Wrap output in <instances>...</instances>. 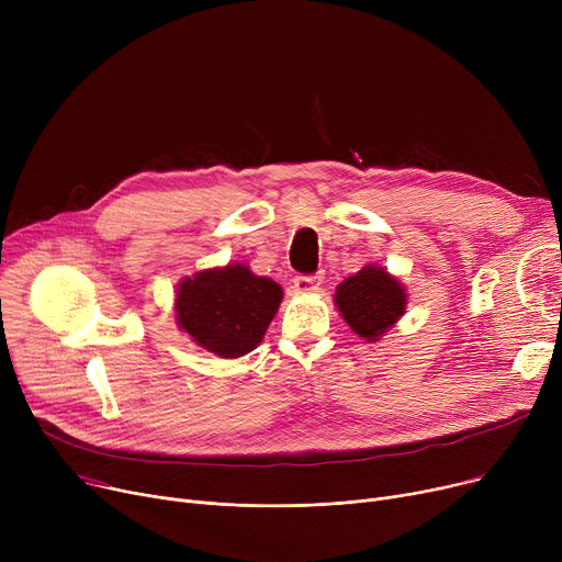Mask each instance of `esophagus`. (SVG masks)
I'll return each instance as SVG.
<instances>
[{
	"label": "esophagus",
	"instance_id": "34e87169",
	"mask_svg": "<svg viewBox=\"0 0 562 562\" xmlns=\"http://www.w3.org/2000/svg\"><path fill=\"white\" fill-rule=\"evenodd\" d=\"M321 282H323L321 276H296L293 278V289L299 293H312V291H318Z\"/></svg>",
	"mask_w": 562,
	"mask_h": 562
}]
</instances>
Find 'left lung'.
<instances>
[{
  "label": "left lung",
  "instance_id": "left-lung-1",
  "mask_svg": "<svg viewBox=\"0 0 562 562\" xmlns=\"http://www.w3.org/2000/svg\"><path fill=\"white\" fill-rule=\"evenodd\" d=\"M335 303L352 333L367 341H378L405 314L407 296L394 276L367 263L337 286Z\"/></svg>",
  "mask_w": 562,
  "mask_h": 562
}]
</instances>
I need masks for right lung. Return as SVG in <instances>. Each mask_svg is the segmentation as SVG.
Returning a JSON list of instances; mask_svg holds the SVG:
<instances>
[{
  "label": "right lung",
  "instance_id": "obj_1",
  "mask_svg": "<svg viewBox=\"0 0 562 562\" xmlns=\"http://www.w3.org/2000/svg\"><path fill=\"white\" fill-rule=\"evenodd\" d=\"M282 303V286L244 263L206 269L177 286L175 314L200 348L218 358H241L263 339Z\"/></svg>",
  "mask_w": 562,
  "mask_h": 562
}]
</instances>
